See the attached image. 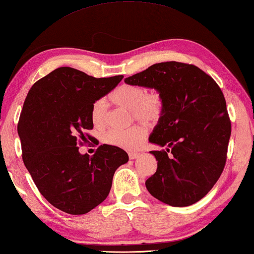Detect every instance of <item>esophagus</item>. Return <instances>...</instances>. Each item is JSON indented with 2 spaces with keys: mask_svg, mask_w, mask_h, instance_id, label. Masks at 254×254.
Instances as JSON below:
<instances>
[{
  "mask_svg": "<svg viewBox=\"0 0 254 254\" xmlns=\"http://www.w3.org/2000/svg\"><path fill=\"white\" fill-rule=\"evenodd\" d=\"M139 154L140 153H138V152H129V159L130 160H134V159H137V157L139 156Z\"/></svg>",
  "mask_w": 254,
  "mask_h": 254,
  "instance_id": "34e87169",
  "label": "esophagus"
}]
</instances>
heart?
I'll use <instances>...</instances> for the list:
<instances>
[{
    "mask_svg": "<svg viewBox=\"0 0 254 254\" xmlns=\"http://www.w3.org/2000/svg\"><path fill=\"white\" fill-rule=\"evenodd\" d=\"M110 100L113 104L130 110L134 120L145 124L157 123L164 113L162 94L156 90L148 91L144 87L137 84H122L111 92ZM108 113V105L103 99L94 101L90 111V118L95 128L101 129L105 126ZM145 134L146 130L143 126L134 125L126 130L111 129L104 133L103 141L117 148L132 150L141 144Z\"/></svg>",
    "mask_w": 254,
    "mask_h": 254,
    "instance_id": "heart-1",
    "label": "heart"
}]
</instances>
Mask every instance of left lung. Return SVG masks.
Returning <instances> with one entry per match:
<instances>
[{
    "mask_svg": "<svg viewBox=\"0 0 254 254\" xmlns=\"http://www.w3.org/2000/svg\"><path fill=\"white\" fill-rule=\"evenodd\" d=\"M125 82L154 88L164 100V113L149 140L170 149L150 152L157 168L146 179V189L168 205L195 203L226 164L232 123L221 88L199 67L174 61L152 65Z\"/></svg>",
    "mask_w": 254,
    "mask_h": 254,
    "instance_id": "left-lung-1",
    "label": "left lung"
}]
</instances>
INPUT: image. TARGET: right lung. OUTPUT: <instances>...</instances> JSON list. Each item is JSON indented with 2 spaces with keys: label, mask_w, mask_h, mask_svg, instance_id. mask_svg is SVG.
<instances>
[{
  "label": "right lung",
  "mask_w": 254,
  "mask_h": 254,
  "mask_svg": "<svg viewBox=\"0 0 254 254\" xmlns=\"http://www.w3.org/2000/svg\"><path fill=\"white\" fill-rule=\"evenodd\" d=\"M124 76L94 78L60 67L33 83L20 113L18 131L22 161L38 190L51 204L71 215L86 214L106 199L114 173L128 154L101 144L90 156L79 145L93 137L90 111Z\"/></svg>",
  "instance_id": "obj_1"
}]
</instances>
